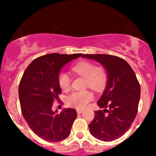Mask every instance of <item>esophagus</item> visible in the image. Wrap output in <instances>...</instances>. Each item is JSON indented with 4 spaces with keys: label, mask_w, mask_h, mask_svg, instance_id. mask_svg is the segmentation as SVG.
<instances>
[{
    "label": "esophagus",
    "mask_w": 156,
    "mask_h": 156,
    "mask_svg": "<svg viewBox=\"0 0 156 156\" xmlns=\"http://www.w3.org/2000/svg\"><path fill=\"white\" fill-rule=\"evenodd\" d=\"M83 112V111L82 110V109H77V113H78V114H81V113Z\"/></svg>",
    "instance_id": "34e87169"
}]
</instances>
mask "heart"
<instances>
[{"label": "heart", "mask_w": 156, "mask_h": 156, "mask_svg": "<svg viewBox=\"0 0 156 156\" xmlns=\"http://www.w3.org/2000/svg\"><path fill=\"white\" fill-rule=\"evenodd\" d=\"M73 70L77 74L85 77L86 87H89L95 91H100L105 87L107 74L102 67H94L88 61H80L73 67ZM58 83L63 90H67L70 85V79L67 73H62L58 76ZM94 98L90 91H78L69 94L67 98V104L77 108H83Z\"/></svg>", "instance_id": "obj_1"}]
</instances>
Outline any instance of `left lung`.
Returning <instances> with one entry per match:
<instances>
[{"label":"left lung","instance_id":"8db88e82","mask_svg":"<svg viewBox=\"0 0 156 156\" xmlns=\"http://www.w3.org/2000/svg\"><path fill=\"white\" fill-rule=\"evenodd\" d=\"M82 57L99 62L107 74L105 90L97 102L103 109L94 112L89 131L103 141L119 139L129 129L138 112L141 89L135 73L126 61L115 55L85 54Z\"/></svg>","mask_w":156,"mask_h":156}]
</instances>
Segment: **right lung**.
<instances>
[{
	"instance_id": "right-lung-1",
	"label": "right lung",
	"mask_w": 156,
	"mask_h": 156,
	"mask_svg": "<svg viewBox=\"0 0 156 156\" xmlns=\"http://www.w3.org/2000/svg\"><path fill=\"white\" fill-rule=\"evenodd\" d=\"M83 54L53 53L36 58L26 68L19 85L21 111L28 126L41 139L51 142L69 136L76 110L65 108L59 114L52 110L62 89L60 71L65 64Z\"/></svg>"
}]
</instances>
